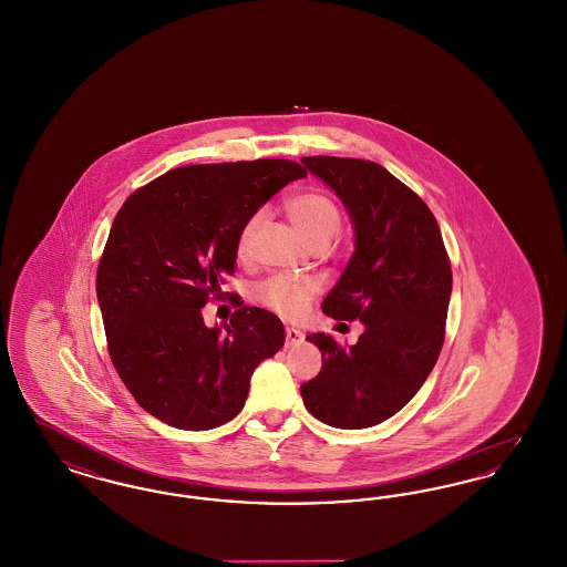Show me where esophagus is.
Masks as SVG:
<instances>
[{
  "label": "esophagus",
  "mask_w": 567,
  "mask_h": 567,
  "mask_svg": "<svg viewBox=\"0 0 567 567\" xmlns=\"http://www.w3.org/2000/svg\"><path fill=\"white\" fill-rule=\"evenodd\" d=\"M285 336H287V349H291V347H297V344L303 342V331L297 329V327H287Z\"/></svg>",
  "instance_id": "esophagus-1"
}]
</instances>
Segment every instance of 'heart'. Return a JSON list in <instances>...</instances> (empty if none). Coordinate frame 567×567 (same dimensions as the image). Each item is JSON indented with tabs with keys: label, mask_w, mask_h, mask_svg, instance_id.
Instances as JSON below:
<instances>
[{
	"label": "heart",
	"mask_w": 567,
	"mask_h": 567,
	"mask_svg": "<svg viewBox=\"0 0 567 567\" xmlns=\"http://www.w3.org/2000/svg\"><path fill=\"white\" fill-rule=\"evenodd\" d=\"M285 210L296 225L299 236L310 244H329L340 231V213L336 204L319 190H299L285 199ZM257 227V218H250L244 225L238 238V255L248 252L252 231ZM315 296V285L299 282L293 278H274L259 289V299L280 317L296 319L306 312L310 299Z\"/></svg>",
	"instance_id": "b5f03b06"
}]
</instances>
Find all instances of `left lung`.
<instances>
[{
	"label": "left lung",
	"mask_w": 567,
	"mask_h": 567,
	"mask_svg": "<svg viewBox=\"0 0 567 567\" xmlns=\"http://www.w3.org/2000/svg\"><path fill=\"white\" fill-rule=\"evenodd\" d=\"M301 163L340 197L354 229V252L321 308L336 321H361L363 333L351 349L310 333L323 368L299 391L331 427H374L416 395L437 361L453 291L449 255L427 204L382 165Z\"/></svg>",
	"instance_id": "8db88e82"
}]
</instances>
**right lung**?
I'll return each instance as SVG.
<instances>
[{"mask_svg":"<svg viewBox=\"0 0 567 567\" xmlns=\"http://www.w3.org/2000/svg\"><path fill=\"white\" fill-rule=\"evenodd\" d=\"M306 169L287 159L185 165L135 190L114 216L97 268L110 359L135 402L169 427L231 421L285 327L244 306L206 327L202 308L231 276L244 225Z\"/></svg>","mask_w":567,"mask_h":567,"instance_id":"add662e5","label":"right lung"}]
</instances>
